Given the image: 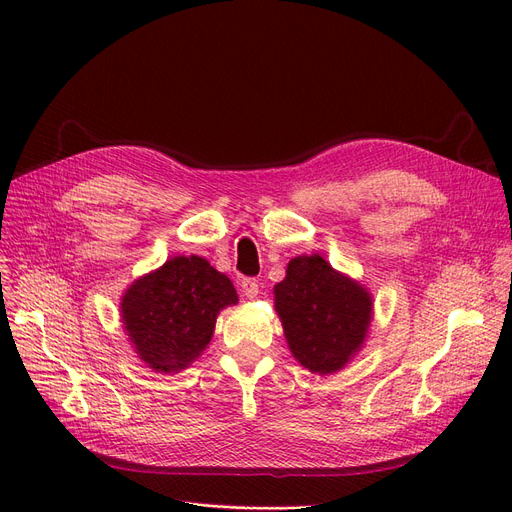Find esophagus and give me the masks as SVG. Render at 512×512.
Instances as JSON below:
<instances>
[{"label": "esophagus", "mask_w": 512, "mask_h": 512, "mask_svg": "<svg viewBox=\"0 0 512 512\" xmlns=\"http://www.w3.org/2000/svg\"><path fill=\"white\" fill-rule=\"evenodd\" d=\"M240 288H242V294H245L247 299H255L259 294V282L255 278H242Z\"/></svg>", "instance_id": "34e87169"}]
</instances>
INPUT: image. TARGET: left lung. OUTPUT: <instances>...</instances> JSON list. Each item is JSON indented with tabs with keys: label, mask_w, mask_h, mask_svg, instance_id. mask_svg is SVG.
Here are the masks:
<instances>
[{
	"label": "left lung",
	"mask_w": 512,
	"mask_h": 512,
	"mask_svg": "<svg viewBox=\"0 0 512 512\" xmlns=\"http://www.w3.org/2000/svg\"><path fill=\"white\" fill-rule=\"evenodd\" d=\"M274 292L286 342L303 367L334 373L359 351L371 321V297L324 257H294Z\"/></svg>",
	"instance_id": "8db88e82"
}]
</instances>
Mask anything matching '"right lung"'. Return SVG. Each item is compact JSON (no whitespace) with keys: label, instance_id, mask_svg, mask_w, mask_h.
I'll return each instance as SVG.
<instances>
[{"label":"right lung","instance_id":"add662e5","mask_svg":"<svg viewBox=\"0 0 512 512\" xmlns=\"http://www.w3.org/2000/svg\"><path fill=\"white\" fill-rule=\"evenodd\" d=\"M238 301L232 282L203 257H174L122 299L124 328L155 371H180L209 344L220 309Z\"/></svg>","mask_w":512,"mask_h":512}]
</instances>
